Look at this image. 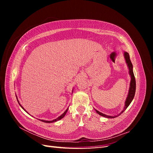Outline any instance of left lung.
Returning a JSON list of instances; mask_svg holds the SVG:
<instances>
[{
  "label": "left lung",
  "mask_w": 153,
  "mask_h": 153,
  "mask_svg": "<svg viewBox=\"0 0 153 153\" xmlns=\"http://www.w3.org/2000/svg\"><path fill=\"white\" fill-rule=\"evenodd\" d=\"M124 57L125 59H126V62L127 63V65L128 66L129 68V75L131 76V82H130V85H129V92H128V95L127 96V98L126 101H125V106L124 107L123 110L121 112V114H119L118 115H115V116H110V115H105L103 113H101L99 111H98L97 110H96V112L98 113L99 115H101V116H103L105 117L106 118H114V117H116L119 115H121L124 111L126 110L128 106L129 105V104L131 103V102L132 101L134 96H135V91H136V81H135V76H134V73L133 71V65H132V63L131 62V60L130 58H129V55L128 52H125L124 53Z\"/></svg>",
  "instance_id": "left-lung-1"
}]
</instances>
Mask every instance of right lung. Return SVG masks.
<instances>
[{
	"label": "right lung",
	"mask_w": 153,
	"mask_h": 153,
	"mask_svg": "<svg viewBox=\"0 0 153 153\" xmlns=\"http://www.w3.org/2000/svg\"><path fill=\"white\" fill-rule=\"evenodd\" d=\"M16 99H17V101H18V103H19V105L21 106V107L24 109L25 111V110L24 108V107H23V106L20 104V103H19V101H18V98H17V96H16ZM68 108H67L66 109V110L65 111V112H64L61 116H59V117H57L56 119H54V120H53V121H45V120H41V121L42 122H44V123H53V122H55V121H59V120H60V119H61L62 118H63L64 117V115H66V112H68Z\"/></svg>",
	"instance_id": "right-lung-1"
}]
</instances>
